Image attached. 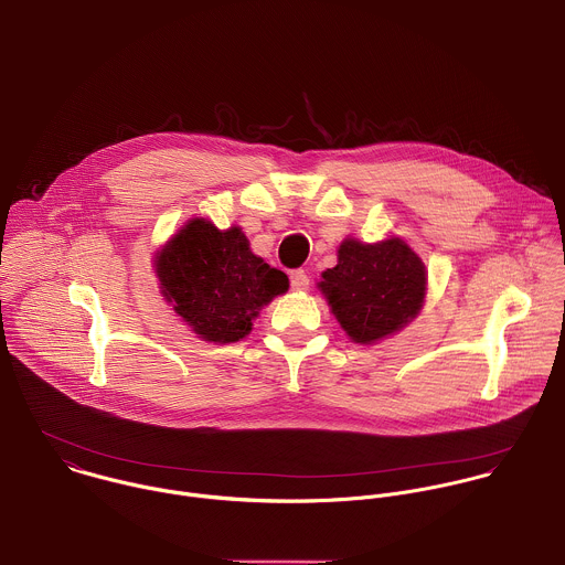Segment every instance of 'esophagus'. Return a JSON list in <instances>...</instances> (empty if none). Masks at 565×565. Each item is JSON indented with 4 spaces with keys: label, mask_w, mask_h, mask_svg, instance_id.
I'll return each instance as SVG.
<instances>
[{
    "label": "esophagus",
    "mask_w": 565,
    "mask_h": 565,
    "mask_svg": "<svg viewBox=\"0 0 565 565\" xmlns=\"http://www.w3.org/2000/svg\"><path fill=\"white\" fill-rule=\"evenodd\" d=\"M289 280H291L294 291H307L309 289V276H307L305 269H294Z\"/></svg>",
    "instance_id": "esophagus-1"
}]
</instances>
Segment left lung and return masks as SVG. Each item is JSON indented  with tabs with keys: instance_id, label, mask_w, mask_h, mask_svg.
<instances>
[{
	"instance_id": "1",
	"label": "left lung",
	"mask_w": 565,
	"mask_h": 565,
	"mask_svg": "<svg viewBox=\"0 0 565 565\" xmlns=\"http://www.w3.org/2000/svg\"><path fill=\"white\" fill-rule=\"evenodd\" d=\"M318 289L355 344H375L405 329L423 309L427 269L398 236L338 247V265L322 271Z\"/></svg>"
}]
</instances>
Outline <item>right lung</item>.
Listing matches in <instances>:
<instances>
[{
	"label": "right lung",
	"mask_w": 565,
	"mask_h": 565,
	"mask_svg": "<svg viewBox=\"0 0 565 565\" xmlns=\"http://www.w3.org/2000/svg\"><path fill=\"white\" fill-rule=\"evenodd\" d=\"M153 269L173 311L214 344L247 338L258 311L289 289L287 274L256 256L238 225L218 230L201 216L156 252Z\"/></svg>",
	"instance_id": "add662e5"
}]
</instances>
